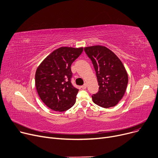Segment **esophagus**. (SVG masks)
<instances>
[{
    "mask_svg": "<svg viewBox=\"0 0 158 158\" xmlns=\"http://www.w3.org/2000/svg\"><path fill=\"white\" fill-rule=\"evenodd\" d=\"M81 88H82V89H86V88H87V84H86V83H85L84 85H82V86H81Z\"/></svg>",
    "mask_w": 158,
    "mask_h": 158,
    "instance_id": "esophagus-1",
    "label": "esophagus"
}]
</instances>
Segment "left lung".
Listing matches in <instances>:
<instances>
[{
	"label": "left lung",
	"mask_w": 158,
	"mask_h": 158,
	"mask_svg": "<svg viewBox=\"0 0 158 158\" xmlns=\"http://www.w3.org/2000/svg\"><path fill=\"white\" fill-rule=\"evenodd\" d=\"M92 60L99 85L98 92L92 96L93 102L104 108L113 107L122 98L128 83V75L119 58L105 46L85 47Z\"/></svg>",
	"instance_id": "8db88e82"
}]
</instances>
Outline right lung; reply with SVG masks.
Here are the masks:
<instances>
[{"instance_id":"right-lung-1","label":"right lung","mask_w":158,"mask_h":158,"mask_svg":"<svg viewBox=\"0 0 158 158\" xmlns=\"http://www.w3.org/2000/svg\"><path fill=\"white\" fill-rule=\"evenodd\" d=\"M83 47H62L48 55L35 73L38 94L43 102L56 111H64L76 103L79 89L70 82L71 65L81 54Z\"/></svg>"}]
</instances>
